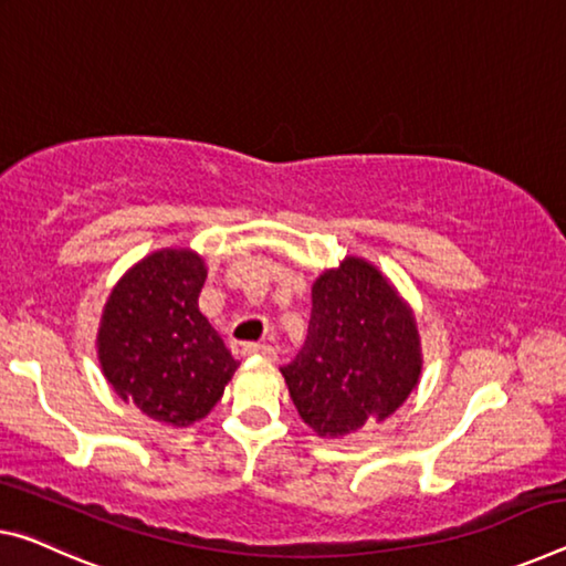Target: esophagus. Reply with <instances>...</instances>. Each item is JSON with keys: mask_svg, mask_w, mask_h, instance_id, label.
Segmentation results:
<instances>
[{"mask_svg": "<svg viewBox=\"0 0 566 566\" xmlns=\"http://www.w3.org/2000/svg\"><path fill=\"white\" fill-rule=\"evenodd\" d=\"M241 353H244V355H259V357H264V360H276V349L272 345L247 343L244 347H241Z\"/></svg>", "mask_w": 566, "mask_h": 566, "instance_id": "1", "label": "esophagus"}]
</instances>
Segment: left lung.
Listing matches in <instances>:
<instances>
[{
    "label": "left lung",
    "mask_w": 566,
    "mask_h": 566,
    "mask_svg": "<svg viewBox=\"0 0 566 566\" xmlns=\"http://www.w3.org/2000/svg\"><path fill=\"white\" fill-rule=\"evenodd\" d=\"M420 373L418 329L388 280L347 256L312 286L307 343L282 375L304 423L345 436L396 412Z\"/></svg>",
    "instance_id": "obj_1"
}]
</instances>
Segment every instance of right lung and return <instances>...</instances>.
<instances>
[{"label": "right lung", "instance_id": "add662e5", "mask_svg": "<svg viewBox=\"0 0 566 566\" xmlns=\"http://www.w3.org/2000/svg\"><path fill=\"white\" fill-rule=\"evenodd\" d=\"M201 256L156 251L105 304L97 353L123 400L168 426H191L217 406L239 363L199 310Z\"/></svg>", "mask_w": 566, "mask_h": 566}]
</instances>
